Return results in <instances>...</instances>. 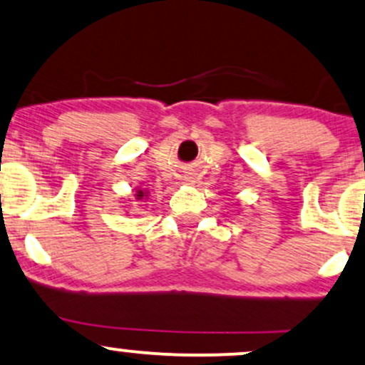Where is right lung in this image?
Returning a JSON list of instances; mask_svg holds the SVG:
<instances>
[{"label": "right lung", "mask_w": 365, "mask_h": 365, "mask_svg": "<svg viewBox=\"0 0 365 365\" xmlns=\"http://www.w3.org/2000/svg\"><path fill=\"white\" fill-rule=\"evenodd\" d=\"M139 197H142V192H139Z\"/></svg>", "instance_id": "1"}]
</instances>
